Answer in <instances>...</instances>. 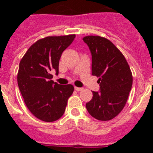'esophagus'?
<instances>
[{
  "label": "esophagus",
  "mask_w": 153,
  "mask_h": 153,
  "mask_svg": "<svg viewBox=\"0 0 153 153\" xmlns=\"http://www.w3.org/2000/svg\"><path fill=\"white\" fill-rule=\"evenodd\" d=\"M75 90H76V91H82V90H83V88H82V87H76V86H75Z\"/></svg>",
  "instance_id": "1"
}]
</instances>
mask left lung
<instances>
[{
	"label": "left lung",
	"instance_id": "obj_1",
	"mask_svg": "<svg viewBox=\"0 0 153 153\" xmlns=\"http://www.w3.org/2000/svg\"><path fill=\"white\" fill-rule=\"evenodd\" d=\"M83 40L92 55V75L99 78L100 90L86 104L88 113L98 120L116 117L126 103L132 85L129 66L123 53L107 39L87 36Z\"/></svg>",
	"mask_w": 153,
	"mask_h": 153
}]
</instances>
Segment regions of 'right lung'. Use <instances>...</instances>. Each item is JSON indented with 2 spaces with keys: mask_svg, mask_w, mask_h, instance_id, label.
Wrapping results in <instances>:
<instances>
[{
  "mask_svg": "<svg viewBox=\"0 0 153 153\" xmlns=\"http://www.w3.org/2000/svg\"><path fill=\"white\" fill-rule=\"evenodd\" d=\"M75 36L72 34L40 39L30 47L20 62L19 89L27 107L42 121L59 120L74 92L73 85L53 82L51 71L55 70L58 74L62 53L72 44Z\"/></svg>",
  "mask_w": 153,
  "mask_h": 153,
  "instance_id": "obj_1",
  "label": "right lung"
}]
</instances>
